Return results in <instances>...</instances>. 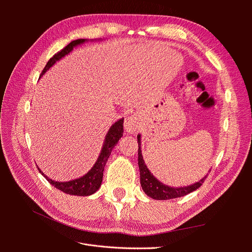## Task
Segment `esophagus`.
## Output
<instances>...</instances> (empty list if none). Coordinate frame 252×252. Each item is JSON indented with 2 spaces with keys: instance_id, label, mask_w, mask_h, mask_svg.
I'll use <instances>...</instances> for the list:
<instances>
[{
  "instance_id": "1",
  "label": "esophagus",
  "mask_w": 252,
  "mask_h": 252,
  "mask_svg": "<svg viewBox=\"0 0 252 252\" xmlns=\"http://www.w3.org/2000/svg\"><path fill=\"white\" fill-rule=\"evenodd\" d=\"M124 127L126 129V131L129 133H132L136 131L140 127V120L136 116H130L125 119V123Z\"/></svg>"
}]
</instances>
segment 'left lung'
<instances>
[{
    "label": "left lung",
    "mask_w": 252,
    "mask_h": 252,
    "mask_svg": "<svg viewBox=\"0 0 252 252\" xmlns=\"http://www.w3.org/2000/svg\"><path fill=\"white\" fill-rule=\"evenodd\" d=\"M138 142H139V150H138V162H139V168H140V181H141V186L143 190L148 196L151 199L155 200H170L175 199V197H180L183 195H186L190 192L194 191L197 188H200L204 183L205 177L201 181L197 183H194L193 185H190L187 187H181V188H172L164 185L163 183L158 182L154 175L151 174L147 166L145 165L144 159L142 157V151H141V135H138Z\"/></svg>",
    "instance_id": "1"
}]
</instances>
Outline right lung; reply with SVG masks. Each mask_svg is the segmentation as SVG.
<instances>
[{
    "label": "right lung",
    "mask_w": 252,
    "mask_h": 252,
    "mask_svg": "<svg viewBox=\"0 0 252 252\" xmlns=\"http://www.w3.org/2000/svg\"><path fill=\"white\" fill-rule=\"evenodd\" d=\"M85 39H79L72 41L71 43H69L67 45L66 47H64L62 50H60L59 52H57L55 56L52 58H50V60L47 62L46 66L44 67V69L41 73L44 74L46 72L49 68L55 64L57 61H59L60 59H62L64 56L68 55L74 46H77L79 44H82L85 42ZM123 123H124V119L119 120L117 123H114L106 135V139L103 145V148L101 151V155L98 157L96 163L94 164V166L91 168V170L84 175V177L73 180V181H69V182H55L50 180L49 178H47L46 175H44V173L40 170V172L44 175L46 180L50 183L52 186H55L57 189L61 190L67 194H72V195H81V196H87L94 193L96 190L100 188L102 181H103V171H104V167L106 165V162L111 154V151L113 149V147L116 146L118 144L119 140L122 138L123 135Z\"/></svg>",
    "instance_id": "1"
}]
</instances>
